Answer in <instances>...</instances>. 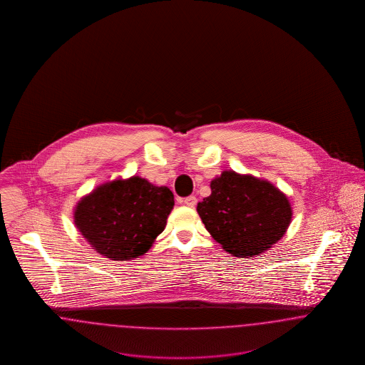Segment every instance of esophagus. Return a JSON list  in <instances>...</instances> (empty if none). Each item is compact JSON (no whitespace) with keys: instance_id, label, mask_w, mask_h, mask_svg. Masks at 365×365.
<instances>
[{"instance_id":"esophagus-1","label":"esophagus","mask_w":365,"mask_h":365,"mask_svg":"<svg viewBox=\"0 0 365 365\" xmlns=\"http://www.w3.org/2000/svg\"><path fill=\"white\" fill-rule=\"evenodd\" d=\"M183 204L187 205V207H190V208H194L195 204H197V198H195L194 195H189V197H186V198L183 200Z\"/></svg>"}]
</instances>
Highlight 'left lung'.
I'll return each instance as SVG.
<instances>
[{
    "label": "left lung",
    "instance_id": "1",
    "mask_svg": "<svg viewBox=\"0 0 365 365\" xmlns=\"http://www.w3.org/2000/svg\"><path fill=\"white\" fill-rule=\"evenodd\" d=\"M210 190L197 212L213 240L235 257L260 255L292 222L287 197L267 180L225 171L210 182Z\"/></svg>",
    "mask_w": 365,
    "mask_h": 365
}]
</instances>
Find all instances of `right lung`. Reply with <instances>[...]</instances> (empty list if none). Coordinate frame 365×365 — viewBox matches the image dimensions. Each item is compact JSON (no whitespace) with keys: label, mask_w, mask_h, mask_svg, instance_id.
Here are the masks:
<instances>
[{"label":"right lung","mask_w":365,"mask_h":365,"mask_svg":"<svg viewBox=\"0 0 365 365\" xmlns=\"http://www.w3.org/2000/svg\"><path fill=\"white\" fill-rule=\"evenodd\" d=\"M174 194L133 176L97 187L75 208V225L87 242L110 260L145 255L164 231Z\"/></svg>","instance_id":"obj_1"}]
</instances>
